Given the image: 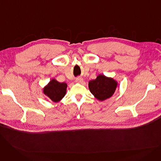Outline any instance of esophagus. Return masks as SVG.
Returning <instances> with one entry per match:
<instances>
[{
	"label": "esophagus",
	"instance_id": "1",
	"mask_svg": "<svg viewBox=\"0 0 161 161\" xmlns=\"http://www.w3.org/2000/svg\"><path fill=\"white\" fill-rule=\"evenodd\" d=\"M75 81L77 83H81L83 82V80L82 78H78L77 79L75 80Z\"/></svg>",
	"mask_w": 161,
	"mask_h": 161
}]
</instances>
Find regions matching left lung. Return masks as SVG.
Here are the masks:
<instances>
[{
  "label": "left lung",
  "instance_id": "left-lung-1",
  "mask_svg": "<svg viewBox=\"0 0 161 161\" xmlns=\"http://www.w3.org/2000/svg\"><path fill=\"white\" fill-rule=\"evenodd\" d=\"M88 86L92 95L102 102L113 96L117 87L118 82L112 78L99 74L95 80L89 81Z\"/></svg>",
  "mask_w": 161,
  "mask_h": 161
}]
</instances>
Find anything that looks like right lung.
<instances>
[{"mask_svg": "<svg viewBox=\"0 0 161 161\" xmlns=\"http://www.w3.org/2000/svg\"><path fill=\"white\" fill-rule=\"evenodd\" d=\"M66 89V83H60L53 78L44 87L43 92L53 102L58 103L65 96Z\"/></svg>", "mask_w": 161, "mask_h": 161, "instance_id": "right-lung-1", "label": "right lung"}]
</instances>
